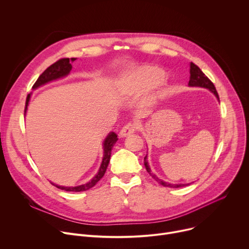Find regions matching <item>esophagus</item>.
<instances>
[{"mask_svg":"<svg viewBox=\"0 0 249 249\" xmlns=\"http://www.w3.org/2000/svg\"><path fill=\"white\" fill-rule=\"evenodd\" d=\"M137 130V125L135 123H128L126 124L120 131L119 133V136L120 137H126L129 136V135L133 134L135 131Z\"/></svg>","mask_w":249,"mask_h":249,"instance_id":"34e87169","label":"esophagus"}]
</instances>
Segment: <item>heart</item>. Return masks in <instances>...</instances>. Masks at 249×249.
Listing matches in <instances>:
<instances>
[{"label": "heart", "mask_w": 249, "mask_h": 249, "mask_svg": "<svg viewBox=\"0 0 249 249\" xmlns=\"http://www.w3.org/2000/svg\"><path fill=\"white\" fill-rule=\"evenodd\" d=\"M165 77L163 70L157 66H144L128 75L123 81L124 87L133 94H139L147 89L159 84ZM149 101V99H148Z\"/></svg>", "instance_id": "heart-1"}]
</instances>
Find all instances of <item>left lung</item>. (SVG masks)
Masks as SVG:
<instances>
[{
    "label": "left lung",
    "instance_id": "1",
    "mask_svg": "<svg viewBox=\"0 0 249 249\" xmlns=\"http://www.w3.org/2000/svg\"><path fill=\"white\" fill-rule=\"evenodd\" d=\"M190 73H191V77H190V81H189V85L190 86H200V87H205V88H209L212 92L214 93V95L217 97V99H219L218 97V93L216 91L215 89V86L214 84L212 82V80L203 73L199 67L197 65H196L194 62H191V71H190ZM146 158L147 156L144 158V161H145V166H146V170L147 172L152 176V178L156 180V182L159 183L160 185L164 186V187H169V188H179V187H184L186 185H171V184H168L166 182H163L162 179L158 178L155 175L151 174V170L148 166V162L146 161Z\"/></svg>",
    "mask_w": 249,
    "mask_h": 249
}]
</instances>
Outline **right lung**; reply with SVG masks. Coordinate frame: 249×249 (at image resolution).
I'll list each match as a JSON object with an SVG mask.
<instances>
[{
    "mask_svg": "<svg viewBox=\"0 0 249 249\" xmlns=\"http://www.w3.org/2000/svg\"><path fill=\"white\" fill-rule=\"evenodd\" d=\"M74 60H75V58H73V57L71 59L67 58V57L58 59L57 61L53 63L51 66H49L48 69L39 75L37 80L35 82L33 88H36V87H38V86H40L44 83H47L49 81H52V80H54V79H57L59 77L67 75L72 69V65H71V62L74 61ZM30 97H31V94H28L27 100H26L25 114H26L28 105H29ZM117 140H118L117 135L115 133H113V132L110 133L107 136V138L105 139L104 147H103L104 148V156H103L102 164L100 166L98 174L91 180H90V182H88L87 184L77 186V187H72V188H65V187H61V186H57V185H53H53L55 186L56 188L60 189V190H64L66 192H83V191H87L89 189H91L92 187H94L99 182V179L104 176V174L106 172V169H107L109 161H110L112 148H113V146H114V144L116 143Z\"/></svg>",
    "mask_w": 249,
    "mask_h": 249,
    "instance_id": "1",
    "label": "right lung"
}]
</instances>
